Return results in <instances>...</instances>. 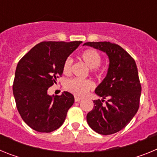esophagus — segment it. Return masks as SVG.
Returning <instances> with one entry per match:
<instances>
[{
	"label": "esophagus",
	"mask_w": 157,
	"mask_h": 157,
	"mask_svg": "<svg viewBox=\"0 0 157 157\" xmlns=\"http://www.w3.org/2000/svg\"><path fill=\"white\" fill-rule=\"evenodd\" d=\"M75 102H79L80 101H82V98H78V97H75Z\"/></svg>",
	"instance_id": "1"
}]
</instances>
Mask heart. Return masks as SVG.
Listing matches in <instances>:
<instances>
[{
  "label": "heart",
  "instance_id": "heart-1",
  "mask_svg": "<svg viewBox=\"0 0 157 157\" xmlns=\"http://www.w3.org/2000/svg\"><path fill=\"white\" fill-rule=\"evenodd\" d=\"M81 57L84 63L92 69L93 71L97 70L101 63V56L98 51L94 49H88L82 52ZM73 59L71 57L66 59L63 65V72L64 75H69L71 72ZM94 88V83L90 80L71 78L66 82L65 89L70 93L78 97L86 95Z\"/></svg>",
  "mask_w": 157,
  "mask_h": 157
}]
</instances>
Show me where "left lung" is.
<instances>
[{"instance_id":"left-lung-1","label":"left lung","mask_w":157,"mask_h":157,"mask_svg":"<svg viewBox=\"0 0 157 157\" xmlns=\"http://www.w3.org/2000/svg\"><path fill=\"white\" fill-rule=\"evenodd\" d=\"M83 45L105 52L109 59L106 76L95 90L102 99L94 101V109L86 116L87 123L98 134H115L130 123L139 108L141 87L135 61L122 47L109 41ZM105 98L109 100L104 105Z\"/></svg>"}]
</instances>
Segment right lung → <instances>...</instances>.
Returning <instances> with one entry per match:
<instances>
[{"mask_svg": "<svg viewBox=\"0 0 157 157\" xmlns=\"http://www.w3.org/2000/svg\"><path fill=\"white\" fill-rule=\"evenodd\" d=\"M82 41H43L27 52L16 67L13 94L23 121L37 132L49 133L64 122L75 102L71 93L48 94L63 74V65Z\"/></svg>", "mask_w": 157, "mask_h": 157, "instance_id": "1", "label": "right lung"}]
</instances>
